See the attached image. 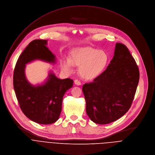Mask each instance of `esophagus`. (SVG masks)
Returning <instances> with one entry per match:
<instances>
[{
    "label": "esophagus",
    "instance_id": "obj_1",
    "mask_svg": "<svg viewBox=\"0 0 155 155\" xmlns=\"http://www.w3.org/2000/svg\"><path fill=\"white\" fill-rule=\"evenodd\" d=\"M74 84H75L76 85H81V82H80L79 81H78V79L74 80Z\"/></svg>",
    "mask_w": 155,
    "mask_h": 155
}]
</instances>
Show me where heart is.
<instances>
[{"label":"heart","mask_w":155,"mask_h":155,"mask_svg":"<svg viewBox=\"0 0 155 155\" xmlns=\"http://www.w3.org/2000/svg\"><path fill=\"white\" fill-rule=\"evenodd\" d=\"M109 61L107 51L90 47L73 49L70 58L63 57L61 61L63 70L71 73L74 66H79V74L85 80L91 81L98 78L105 70Z\"/></svg>","instance_id":"b5f03b06"}]
</instances>
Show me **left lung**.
<instances>
[{"label": "left lung", "instance_id": "1", "mask_svg": "<svg viewBox=\"0 0 155 155\" xmlns=\"http://www.w3.org/2000/svg\"><path fill=\"white\" fill-rule=\"evenodd\" d=\"M139 70L127 47L116 43L107 70L82 87L86 113L98 124L113 123L130 108L139 81Z\"/></svg>", "mask_w": 155, "mask_h": 155}]
</instances>
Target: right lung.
<instances>
[{
	"instance_id": "right-lung-1",
	"label": "right lung",
	"mask_w": 155,
	"mask_h": 155,
	"mask_svg": "<svg viewBox=\"0 0 155 155\" xmlns=\"http://www.w3.org/2000/svg\"><path fill=\"white\" fill-rule=\"evenodd\" d=\"M47 45V40L31 42L17 60L13 73V87L21 110L30 120L41 124H50L57 121L61 111L63 97L73 85L72 79H60L51 70L41 84L32 85L28 81L25 75L26 64L35 60L56 63L55 55Z\"/></svg>"
}]
</instances>
